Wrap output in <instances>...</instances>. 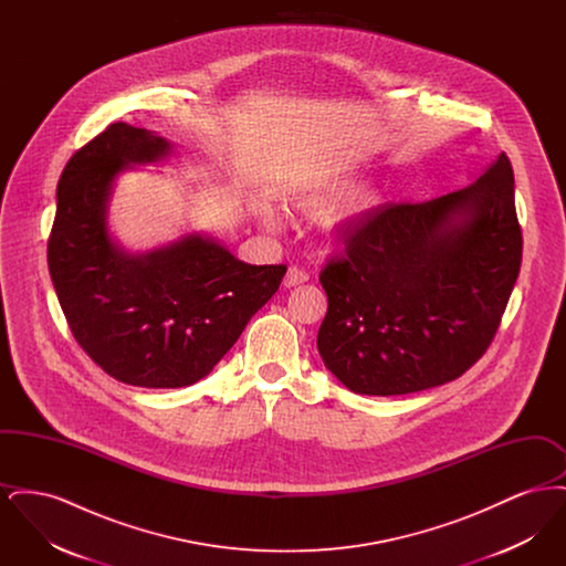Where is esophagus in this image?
<instances>
[{
	"label": "esophagus",
	"mask_w": 566,
	"mask_h": 566,
	"mask_svg": "<svg viewBox=\"0 0 566 566\" xmlns=\"http://www.w3.org/2000/svg\"><path fill=\"white\" fill-rule=\"evenodd\" d=\"M307 280H310L307 271L298 270V268H289L286 277H284V286H286V289H293V286H298V284L307 282Z\"/></svg>",
	"instance_id": "1"
}]
</instances>
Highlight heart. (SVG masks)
<instances>
[{"mask_svg":"<svg viewBox=\"0 0 566 566\" xmlns=\"http://www.w3.org/2000/svg\"><path fill=\"white\" fill-rule=\"evenodd\" d=\"M367 190V180L365 178H335V180H328L324 182L323 187H318L316 190H310L307 195L298 197L296 199V210H301L303 214L314 216H328L333 212H337L339 208L354 203L356 199L363 197V192ZM384 195H374L369 199H365L360 206H358V212H367V210H376L381 203H384ZM256 216L261 218V222L265 227L275 229L277 227V214L275 210L268 206V203H259L256 206Z\"/></svg>","mask_w":566,"mask_h":566,"instance_id":"1","label":"heart"}]
</instances>
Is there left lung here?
Returning a JSON list of instances; mask_svg holds the SVG:
<instances>
[{
	"label": "left lung",
	"mask_w": 566,
	"mask_h": 566,
	"mask_svg": "<svg viewBox=\"0 0 566 566\" xmlns=\"http://www.w3.org/2000/svg\"><path fill=\"white\" fill-rule=\"evenodd\" d=\"M505 153L464 189L397 203L321 271L324 367L356 395H409L462 376L490 346L522 263Z\"/></svg>",
	"instance_id": "1"
}]
</instances>
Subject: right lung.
I'll list each match as a JSON object with an SVG mask.
<instances>
[{"label": "right lung", "instance_id": "1", "mask_svg": "<svg viewBox=\"0 0 566 566\" xmlns=\"http://www.w3.org/2000/svg\"><path fill=\"white\" fill-rule=\"evenodd\" d=\"M174 155L148 129L114 123L65 165L49 270L67 324L108 376L182 388L208 376L275 295L286 265H248L199 231L129 252L108 224L116 180Z\"/></svg>", "mask_w": 566, "mask_h": 566}]
</instances>
